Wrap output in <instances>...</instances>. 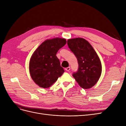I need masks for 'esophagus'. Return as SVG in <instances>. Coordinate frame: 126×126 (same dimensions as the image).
Instances as JSON below:
<instances>
[{"instance_id":"34e87169","label":"esophagus","mask_w":126,"mask_h":126,"mask_svg":"<svg viewBox=\"0 0 126 126\" xmlns=\"http://www.w3.org/2000/svg\"><path fill=\"white\" fill-rule=\"evenodd\" d=\"M65 70H66L67 71H69L70 70V67H68L66 68Z\"/></svg>"}]
</instances>
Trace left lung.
I'll use <instances>...</instances> for the list:
<instances>
[{"instance_id": "8db88e82", "label": "left lung", "mask_w": 126, "mask_h": 126, "mask_svg": "<svg viewBox=\"0 0 126 126\" xmlns=\"http://www.w3.org/2000/svg\"><path fill=\"white\" fill-rule=\"evenodd\" d=\"M71 51L77 59L79 67L72 76L82 88L93 87L99 79L102 71L100 60L90 43L82 38L67 40Z\"/></svg>"}]
</instances>
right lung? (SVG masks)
I'll return each instance as SVG.
<instances>
[{
	"instance_id": "right-lung-1",
	"label": "right lung",
	"mask_w": 126,
	"mask_h": 126,
	"mask_svg": "<svg viewBox=\"0 0 126 126\" xmlns=\"http://www.w3.org/2000/svg\"><path fill=\"white\" fill-rule=\"evenodd\" d=\"M66 43L65 39L58 37L47 39L33 53L29 61V72L40 87H50L64 72L56 54Z\"/></svg>"
}]
</instances>
